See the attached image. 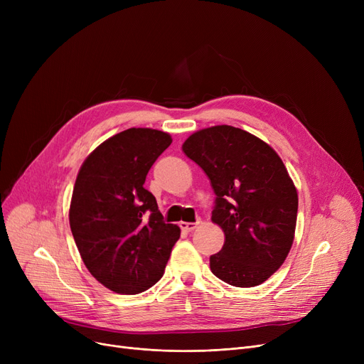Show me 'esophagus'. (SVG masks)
<instances>
[{
  "label": "esophagus",
  "mask_w": 364,
  "mask_h": 364,
  "mask_svg": "<svg viewBox=\"0 0 364 364\" xmlns=\"http://www.w3.org/2000/svg\"><path fill=\"white\" fill-rule=\"evenodd\" d=\"M180 227H181V230H183V232L188 233V232H193V230H195V228H196V224H195V223H186V221H181V223H180Z\"/></svg>",
  "instance_id": "1"
}]
</instances>
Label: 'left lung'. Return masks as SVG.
<instances>
[{
  "label": "left lung",
  "mask_w": 364,
  "mask_h": 364,
  "mask_svg": "<svg viewBox=\"0 0 364 364\" xmlns=\"http://www.w3.org/2000/svg\"><path fill=\"white\" fill-rule=\"evenodd\" d=\"M183 151L217 196L211 220L225 240L209 258L211 272L237 288L261 284L284 262L295 237L298 193L288 169L273 147L230 125L193 132Z\"/></svg>",
  "instance_id": "8db88e82"
}]
</instances>
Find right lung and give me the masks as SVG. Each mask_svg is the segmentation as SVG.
Instances as JSON below:
<instances>
[{
	"label": "right lung",
	"mask_w": 364,
	"mask_h": 364,
	"mask_svg": "<svg viewBox=\"0 0 364 364\" xmlns=\"http://www.w3.org/2000/svg\"><path fill=\"white\" fill-rule=\"evenodd\" d=\"M171 143L159 129H125L95 147L76 177L69 208L75 243L92 277L117 294L151 288L180 237V227L164 223L143 187Z\"/></svg>",
	"instance_id": "right-lung-1"
}]
</instances>
